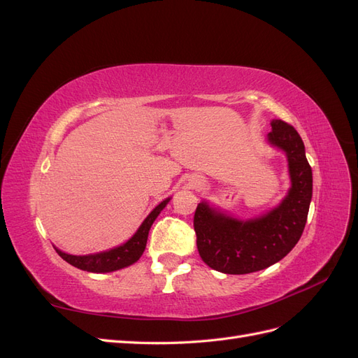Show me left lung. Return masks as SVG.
Instances as JSON below:
<instances>
[{
    "mask_svg": "<svg viewBox=\"0 0 358 358\" xmlns=\"http://www.w3.org/2000/svg\"><path fill=\"white\" fill-rule=\"evenodd\" d=\"M268 142L287 152L291 188L285 200L262 218L237 221L200 203L194 213L197 249L209 267L229 275L263 270L282 259L305 230L312 199V169L296 128L272 121Z\"/></svg>",
    "mask_w": 358,
    "mask_h": 358,
    "instance_id": "8db88e82",
    "label": "left lung"
}]
</instances>
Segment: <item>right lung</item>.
Masks as SVG:
<instances>
[{"instance_id": "obj_1", "label": "right lung", "mask_w": 358, "mask_h": 358, "mask_svg": "<svg viewBox=\"0 0 358 358\" xmlns=\"http://www.w3.org/2000/svg\"><path fill=\"white\" fill-rule=\"evenodd\" d=\"M169 200L170 199L161 201L157 208L149 213L148 218L143 221L142 225H140V229L137 230V233L131 237V239L121 246L110 249V251L100 252V254H91V255H69L66 252L59 251V249H57V252L62 259H66V262L70 263L71 266L86 270V272H94V273L113 272V270H119V268L133 264L140 257H142L145 248H146L150 225L154 224L159 212L166 208Z\"/></svg>"}]
</instances>
